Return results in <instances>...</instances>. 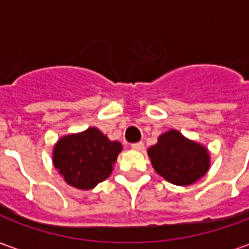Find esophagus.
I'll return each instance as SVG.
<instances>
[{"label":"esophagus","mask_w":249,"mask_h":249,"mask_svg":"<svg viewBox=\"0 0 249 249\" xmlns=\"http://www.w3.org/2000/svg\"><path fill=\"white\" fill-rule=\"evenodd\" d=\"M132 149H135V151H142L144 149V144L141 141L135 142V144H132Z\"/></svg>","instance_id":"obj_1"}]
</instances>
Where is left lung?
<instances>
[{"label":"left lung","instance_id":"left-lung-1","mask_svg":"<svg viewBox=\"0 0 249 249\" xmlns=\"http://www.w3.org/2000/svg\"><path fill=\"white\" fill-rule=\"evenodd\" d=\"M152 165L160 176L176 185H189L203 178L209 168V155L200 144L187 140L178 130L159 137L148 149Z\"/></svg>","mask_w":249,"mask_h":249}]
</instances>
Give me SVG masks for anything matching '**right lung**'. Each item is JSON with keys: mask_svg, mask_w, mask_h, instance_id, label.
Segmentation results:
<instances>
[{"mask_svg": "<svg viewBox=\"0 0 249 249\" xmlns=\"http://www.w3.org/2000/svg\"><path fill=\"white\" fill-rule=\"evenodd\" d=\"M119 141H110L96 128L62 137L53 152V164L65 181L78 189H92L113 171Z\"/></svg>", "mask_w": 249, "mask_h": 249, "instance_id": "add662e5", "label": "right lung"}]
</instances>
